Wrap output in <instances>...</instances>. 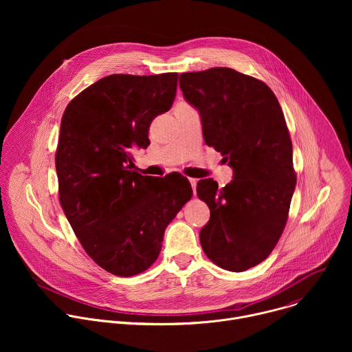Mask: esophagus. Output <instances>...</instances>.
Segmentation results:
<instances>
[{
	"instance_id": "1",
	"label": "esophagus",
	"mask_w": 352,
	"mask_h": 352,
	"mask_svg": "<svg viewBox=\"0 0 352 352\" xmlns=\"http://www.w3.org/2000/svg\"><path fill=\"white\" fill-rule=\"evenodd\" d=\"M189 182H190V185H192V189H193V193H195V190H196V184H197V179H196V178H189Z\"/></svg>"
}]
</instances>
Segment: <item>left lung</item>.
Returning <instances> with one entry per match:
<instances>
[{
	"label": "left lung",
	"mask_w": 352,
	"mask_h": 352,
	"mask_svg": "<svg viewBox=\"0 0 352 352\" xmlns=\"http://www.w3.org/2000/svg\"><path fill=\"white\" fill-rule=\"evenodd\" d=\"M179 87L200 114L206 144L234 171L221 189L212 178L197 182L210 209L200 245L219 267L245 272L277 245L296 184L283 110L265 82L231 68L181 74Z\"/></svg>",
	"instance_id": "8db88e82"
}]
</instances>
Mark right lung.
<instances>
[{"mask_svg":"<svg viewBox=\"0 0 352 352\" xmlns=\"http://www.w3.org/2000/svg\"><path fill=\"white\" fill-rule=\"evenodd\" d=\"M178 74L109 75L67 106L56 152L63 210L86 254L114 276L152 266L164 231L192 196L182 175L132 171L148 126L168 111Z\"/></svg>","mask_w":352,"mask_h":352,"instance_id":"right-lung-1","label":"right lung"}]
</instances>
